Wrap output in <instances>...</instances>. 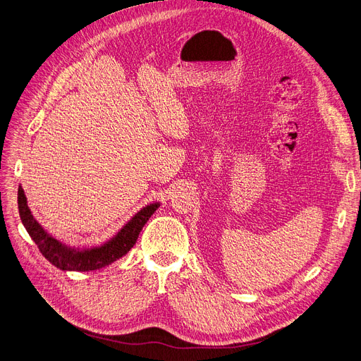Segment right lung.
Here are the masks:
<instances>
[{
	"label": "right lung",
	"mask_w": 361,
	"mask_h": 361,
	"mask_svg": "<svg viewBox=\"0 0 361 361\" xmlns=\"http://www.w3.org/2000/svg\"><path fill=\"white\" fill-rule=\"evenodd\" d=\"M17 204H19V214L25 229L35 241L45 259L60 270L73 271L97 270L122 259L135 245L148 219L160 207V202H152L141 209L111 239L99 247L75 248L61 244L44 231L27 207V200L22 186H19V192H17Z\"/></svg>",
	"instance_id": "add662e5"
}]
</instances>
